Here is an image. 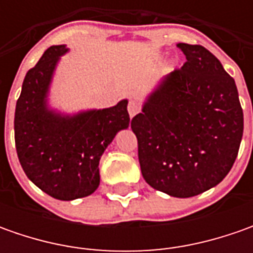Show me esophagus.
<instances>
[{
    "label": "esophagus",
    "mask_w": 253,
    "mask_h": 253,
    "mask_svg": "<svg viewBox=\"0 0 253 253\" xmlns=\"http://www.w3.org/2000/svg\"><path fill=\"white\" fill-rule=\"evenodd\" d=\"M141 111V105H139V102L135 101V100H131L129 104H128V112H129V117L133 118L138 112Z\"/></svg>",
    "instance_id": "1"
}]
</instances>
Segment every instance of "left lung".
I'll use <instances>...</instances> for the list:
<instances>
[{"label":"left lung","instance_id":"obj_1","mask_svg":"<svg viewBox=\"0 0 253 253\" xmlns=\"http://www.w3.org/2000/svg\"><path fill=\"white\" fill-rule=\"evenodd\" d=\"M187 62L166 74L132 118L145 181L187 199L215 187L237 159L244 133L238 90L214 54L177 43Z\"/></svg>","mask_w":253,"mask_h":253}]
</instances>
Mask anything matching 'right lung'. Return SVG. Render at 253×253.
Wrapping results in <instances>:
<instances>
[{
	"label": "right lung",
	"instance_id": "add662e5",
	"mask_svg": "<svg viewBox=\"0 0 253 253\" xmlns=\"http://www.w3.org/2000/svg\"><path fill=\"white\" fill-rule=\"evenodd\" d=\"M66 44L50 46L25 76L15 108V145L28 179L50 197L72 201L100 186V159L129 126L128 100L110 108L63 112L50 105V87Z\"/></svg>",
	"mask_w": 253,
	"mask_h": 253
}]
</instances>
